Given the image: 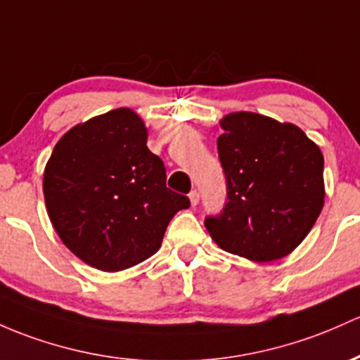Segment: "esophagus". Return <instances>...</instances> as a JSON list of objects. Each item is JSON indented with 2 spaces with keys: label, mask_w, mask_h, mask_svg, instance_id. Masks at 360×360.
<instances>
[{
  "label": "esophagus",
  "mask_w": 360,
  "mask_h": 360,
  "mask_svg": "<svg viewBox=\"0 0 360 360\" xmlns=\"http://www.w3.org/2000/svg\"><path fill=\"white\" fill-rule=\"evenodd\" d=\"M189 201H191L193 207H196V205L200 203V193L198 191H191V193H189Z\"/></svg>",
  "instance_id": "esophagus-1"
}]
</instances>
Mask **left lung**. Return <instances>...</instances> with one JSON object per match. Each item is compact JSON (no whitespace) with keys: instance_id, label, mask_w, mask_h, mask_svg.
<instances>
[{"instance_id":"8db88e82","label":"left lung","mask_w":360,"mask_h":360,"mask_svg":"<svg viewBox=\"0 0 360 360\" xmlns=\"http://www.w3.org/2000/svg\"><path fill=\"white\" fill-rule=\"evenodd\" d=\"M220 126L227 201L205 227L224 251L251 262L290 255L325 203L321 150L295 124L256 112H231Z\"/></svg>"}]
</instances>
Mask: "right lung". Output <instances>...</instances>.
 <instances>
[{"instance_id": "right-lung-1", "label": "right lung", "mask_w": 360, "mask_h": 360, "mask_svg": "<svg viewBox=\"0 0 360 360\" xmlns=\"http://www.w3.org/2000/svg\"><path fill=\"white\" fill-rule=\"evenodd\" d=\"M135 110L114 109L73 126L44 169L47 215L65 246L90 266L120 271L159 251L189 198L165 186Z\"/></svg>"}]
</instances>
